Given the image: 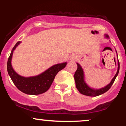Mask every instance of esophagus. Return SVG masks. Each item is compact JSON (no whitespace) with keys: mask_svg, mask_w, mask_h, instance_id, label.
Here are the masks:
<instances>
[{"mask_svg":"<svg viewBox=\"0 0 126 126\" xmlns=\"http://www.w3.org/2000/svg\"><path fill=\"white\" fill-rule=\"evenodd\" d=\"M75 59V57H74V56H72V59Z\"/></svg>","mask_w":126,"mask_h":126,"instance_id":"1","label":"esophagus"}]
</instances>
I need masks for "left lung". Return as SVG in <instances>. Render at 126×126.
I'll return each instance as SVG.
<instances>
[{
	"label": "left lung",
	"mask_w": 126,
	"mask_h": 126,
	"mask_svg": "<svg viewBox=\"0 0 126 126\" xmlns=\"http://www.w3.org/2000/svg\"><path fill=\"white\" fill-rule=\"evenodd\" d=\"M106 38H109L108 35H105ZM117 53V51H116ZM78 65V69L76 70V71L75 72V75H74V78H75V83H76V88L78 89V90L79 91V92H80L82 94L86 95V96H98V95H100L102 94L105 93L107 91H108L110 89V88H111V86H112V85L113 84L114 80H115V78L118 74V72H119V69H120V63L119 61H118V69L117 72L116 74L115 75L114 77L112 78V79L111 80L110 83H109L108 85L105 86V87L101 88V89H93V88H91L89 87L88 85L86 84V82L85 81L84 79V73H83V70L82 69V68L80 65L79 63H77Z\"/></svg>",
	"instance_id": "obj_1"
}]
</instances>
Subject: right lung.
I'll return each mask as SVG.
<instances>
[{"label":"right lung","instance_id":"1","mask_svg":"<svg viewBox=\"0 0 126 126\" xmlns=\"http://www.w3.org/2000/svg\"><path fill=\"white\" fill-rule=\"evenodd\" d=\"M21 43V41L16 43L9 57L7 63L8 74L16 88L26 94L39 95L44 93L51 86L56 75L59 71L66 67L67 63L65 62L53 65L46 71L37 76L27 78L20 76L13 69L11 64V60L13 52Z\"/></svg>","mask_w":126,"mask_h":126}]
</instances>
